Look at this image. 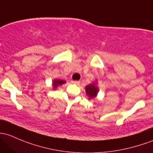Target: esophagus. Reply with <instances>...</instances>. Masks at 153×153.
Here are the masks:
<instances>
[{
    "instance_id": "obj_1",
    "label": "esophagus",
    "mask_w": 153,
    "mask_h": 153,
    "mask_svg": "<svg viewBox=\"0 0 153 153\" xmlns=\"http://www.w3.org/2000/svg\"><path fill=\"white\" fill-rule=\"evenodd\" d=\"M72 83H73V84L79 85L80 84V82L78 81H72Z\"/></svg>"
}]
</instances>
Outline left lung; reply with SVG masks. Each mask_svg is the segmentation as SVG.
Instances as JSON below:
<instances>
[{
	"mask_svg": "<svg viewBox=\"0 0 153 153\" xmlns=\"http://www.w3.org/2000/svg\"><path fill=\"white\" fill-rule=\"evenodd\" d=\"M86 92L89 98H94L97 95L98 89L95 84H89L86 86Z\"/></svg>",
	"mask_w": 153,
	"mask_h": 153,
	"instance_id": "1",
	"label": "left lung"
}]
</instances>
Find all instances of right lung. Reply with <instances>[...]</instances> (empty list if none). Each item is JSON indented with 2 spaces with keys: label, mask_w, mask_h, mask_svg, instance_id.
<instances>
[{
  "label": "right lung",
  "mask_w": 153,
  "mask_h": 153,
  "mask_svg": "<svg viewBox=\"0 0 153 153\" xmlns=\"http://www.w3.org/2000/svg\"><path fill=\"white\" fill-rule=\"evenodd\" d=\"M53 83L54 89H56L58 86H59V85H62L63 83H65V81H62V80H55V81H53Z\"/></svg>",
  "instance_id": "add662e5"
}]
</instances>
